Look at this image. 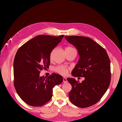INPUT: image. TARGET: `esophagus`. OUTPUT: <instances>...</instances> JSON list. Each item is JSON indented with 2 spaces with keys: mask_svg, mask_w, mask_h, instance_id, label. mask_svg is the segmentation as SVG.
Segmentation results:
<instances>
[{
  "mask_svg": "<svg viewBox=\"0 0 122 122\" xmlns=\"http://www.w3.org/2000/svg\"><path fill=\"white\" fill-rule=\"evenodd\" d=\"M67 82V78H66V77H63V82H64V83H66V82Z\"/></svg>",
  "mask_w": 122,
  "mask_h": 122,
  "instance_id": "obj_1",
  "label": "esophagus"
}]
</instances>
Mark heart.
Here are the masks:
<instances>
[{
	"mask_svg": "<svg viewBox=\"0 0 122 122\" xmlns=\"http://www.w3.org/2000/svg\"><path fill=\"white\" fill-rule=\"evenodd\" d=\"M73 49L74 48H72L71 47H66V49ZM54 71H56L57 73L62 74V75H65V74H66L67 73L68 68L64 66H59L55 68Z\"/></svg>",
	"mask_w": 122,
	"mask_h": 122,
	"instance_id": "obj_1",
	"label": "heart"
}]
</instances>
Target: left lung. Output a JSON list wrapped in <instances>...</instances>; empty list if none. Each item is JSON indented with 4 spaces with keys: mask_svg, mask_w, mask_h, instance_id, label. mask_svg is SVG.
I'll return each mask as SVG.
<instances>
[{
    "mask_svg": "<svg viewBox=\"0 0 122 122\" xmlns=\"http://www.w3.org/2000/svg\"><path fill=\"white\" fill-rule=\"evenodd\" d=\"M65 38L77 49L80 56L71 75L84 77L81 83L74 78H67L72 86L69 99L80 108L92 106L100 100L110 84V59L106 50L92 39L80 36Z\"/></svg>",
    "mask_w": 122,
    "mask_h": 122,
    "instance_id": "1",
    "label": "left lung"
}]
</instances>
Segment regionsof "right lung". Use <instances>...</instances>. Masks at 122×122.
Returning a JSON list of instances; mask_svg holds the SVG:
<instances>
[{"instance_id": "add662e5", "label": "right lung", "mask_w": 122, "mask_h": 122, "mask_svg": "<svg viewBox=\"0 0 122 122\" xmlns=\"http://www.w3.org/2000/svg\"><path fill=\"white\" fill-rule=\"evenodd\" d=\"M64 36L40 35L20 47L13 62L14 85L18 95L26 104L40 107L51 100L53 88L63 81L59 74L40 76L43 69L50 65L51 53Z\"/></svg>"}]
</instances>
